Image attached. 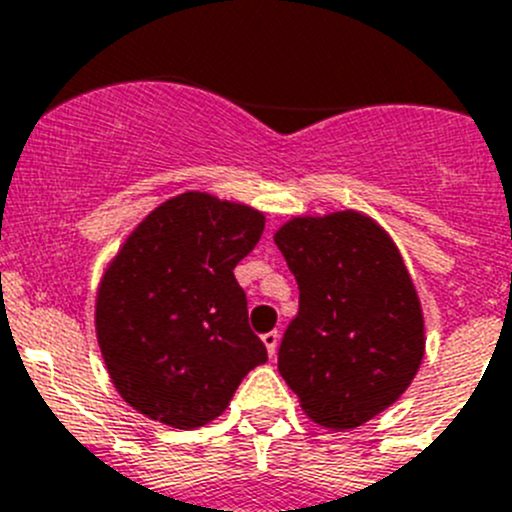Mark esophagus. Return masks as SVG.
<instances>
[{
    "label": "esophagus",
    "mask_w": 512,
    "mask_h": 512,
    "mask_svg": "<svg viewBox=\"0 0 512 512\" xmlns=\"http://www.w3.org/2000/svg\"><path fill=\"white\" fill-rule=\"evenodd\" d=\"M262 343H265L267 353H270V356H275V353H278V346H280V333L278 331L265 333V336H262Z\"/></svg>",
    "instance_id": "1"
}]
</instances>
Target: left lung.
<instances>
[{
    "mask_svg": "<svg viewBox=\"0 0 512 512\" xmlns=\"http://www.w3.org/2000/svg\"><path fill=\"white\" fill-rule=\"evenodd\" d=\"M298 280L278 371L300 409L346 432L389 409L424 358V315L389 232L356 209L293 217L275 232Z\"/></svg>",
    "mask_w": 512,
    "mask_h": 512,
    "instance_id": "1",
    "label": "left lung"
}]
</instances>
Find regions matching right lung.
<instances>
[{
  "label": "right lung",
  "mask_w": 512,
  "mask_h": 512,
  "mask_svg": "<svg viewBox=\"0 0 512 512\" xmlns=\"http://www.w3.org/2000/svg\"><path fill=\"white\" fill-rule=\"evenodd\" d=\"M262 229L255 207L184 191L146 214L108 262L95 336L113 386L143 417L204 427L267 361L232 272Z\"/></svg>",
  "instance_id": "obj_1"
}]
</instances>
